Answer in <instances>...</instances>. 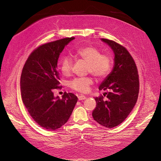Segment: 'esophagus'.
Instances as JSON below:
<instances>
[{
    "instance_id": "1",
    "label": "esophagus",
    "mask_w": 161,
    "mask_h": 161,
    "mask_svg": "<svg viewBox=\"0 0 161 161\" xmlns=\"http://www.w3.org/2000/svg\"><path fill=\"white\" fill-rule=\"evenodd\" d=\"M85 99H86V97L84 95H80L78 96V100H83Z\"/></svg>"
}]
</instances>
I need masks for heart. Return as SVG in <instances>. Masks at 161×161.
<instances>
[{
    "instance_id": "1",
    "label": "heart",
    "mask_w": 161,
    "mask_h": 161,
    "mask_svg": "<svg viewBox=\"0 0 161 161\" xmlns=\"http://www.w3.org/2000/svg\"><path fill=\"white\" fill-rule=\"evenodd\" d=\"M74 57L81 59L87 63V70L98 78H102L108 75L111 69L112 61L106 54H101L100 51L92 46H85L78 49L74 53ZM72 59L68 56L64 57L60 64V69L65 76L71 73ZM93 83L91 77L76 78L69 82V86L72 89L81 92H87L90 85Z\"/></svg>"
}]
</instances>
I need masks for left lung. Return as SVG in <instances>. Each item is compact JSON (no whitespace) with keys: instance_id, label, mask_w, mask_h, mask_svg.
<instances>
[{"instance_id":"1","label":"left lung","mask_w":161,"mask_h":161,"mask_svg":"<svg viewBox=\"0 0 161 161\" xmlns=\"http://www.w3.org/2000/svg\"><path fill=\"white\" fill-rule=\"evenodd\" d=\"M101 40L113 50L114 67L105 78L99 90L108 91L103 96L95 98L96 107L92 111L95 121L112 128L120 124L135 107L139 91V80L135 61L126 48L117 42L107 39Z\"/></svg>"}]
</instances>
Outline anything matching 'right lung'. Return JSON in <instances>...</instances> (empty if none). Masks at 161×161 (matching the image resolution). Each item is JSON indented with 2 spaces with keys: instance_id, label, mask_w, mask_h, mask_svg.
<instances>
[{
  "instance_id": "1",
  "label": "right lung",
  "mask_w": 161,
  "mask_h": 161,
  "mask_svg": "<svg viewBox=\"0 0 161 161\" xmlns=\"http://www.w3.org/2000/svg\"><path fill=\"white\" fill-rule=\"evenodd\" d=\"M74 37L41 45L31 53L20 76L23 102L34 121L48 130H56L68 121L78 98L65 92L60 99L53 89L61 88L58 61L64 48Z\"/></svg>"
}]
</instances>
